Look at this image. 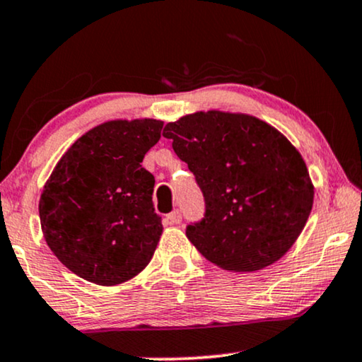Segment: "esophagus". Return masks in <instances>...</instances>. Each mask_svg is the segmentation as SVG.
Masks as SVG:
<instances>
[{
	"instance_id": "1",
	"label": "esophagus",
	"mask_w": 362,
	"mask_h": 362,
	"mask_svg": "<svg viewBox=\"0 0 362 362\" xmlns=\"http://www.w3.org/2000/svg\"><path fill=\"white\" fill-rule=\"evenodd\" d=\"M168 222H170L172 226H178V223L182 222V212H180V210H173V212L168 215Z\"/></svg>"
}]
</instances>
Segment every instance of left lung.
I'll return each instance as SVG.
<instances>
[{
    "mask_svg": "<svg viewBox=\"0 0 362 362\" xmlns=\"http://www.w3.org/2000/svg\"><path fill=\"white\" fill-rule=\"evenodd\" d=\"M163 136L194 173L205 212L185 234L210 262L235 272L267 267L308 222L314 189L303 157L276 128L249 115L199 112Z\"/></svg>",
    "mask_w": 362,
    "mask_h": 362,
    "instance_id": "left-lung-1",
    "label": "left lung"
}]
</instances>
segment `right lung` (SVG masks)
<instances>
[{
	"mask_svg": "<svg viewBox=\"0 0 362 362\" xmlns=\"http://www.w3.org/2000/svg\"><path fill=\"white\" fill-rule=\"evenodd\" d=\"M163 122L117 120L86 132L63 155L40 199L45 240L85 281L115 286L147 267L162 235L155 178L141 167Z\"/></svg>",
	"mask_w": 362,
	"mask_h": 362,
	"instance_id": "1",
	"label": "right lung"
}]
</instances>
